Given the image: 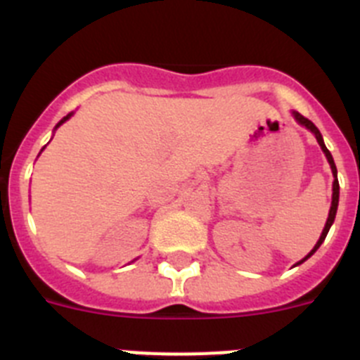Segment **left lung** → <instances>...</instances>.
Returning <instances> with one entry per match:
<instances>
[{
    "instance_id": "obj_1",
    "label": "left lung",
    "mask_w": 360,
    "mask_h": 360,
    "mask_svg": "<svg viewBox=\"0 0 360 360\" xmlns=\"http://www.w3.org/2000/svg\"><path fill=\"white\" fill-rule=\"evenodd\" d=\"M294 117H295V120H297L299 124H303V126H307V128L310 129V131L314 133V135H316V139H317V142H319L321 149H323V151H324V155H326V158H328L330 165H332V173H333V176H335V180H333L332 207H330V214H328V219H326V225H324V229H323V234H321L319 241H317V243H316V247H314V250H311V252L308 254L307 257H304V259H308V257H310L311 254H314V252H316L317 249H319V247H321V243H323V241H324V238H326V234H328L330 227H332L333 219H335L337 205H339V180H337V167H335V162H333V158H332V153H330L328 149H326V146H324V142H323V136H321L319 129H317L316 126H314V122H311V120H308L307 117H303V115H301V113H294ZM304 259H303V262H304ZM303 262H299V263H303Z\"/></svg>"
}]
</instances>
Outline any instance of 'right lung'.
Here are the masks:
<instances>
[{"mask_svg": "<svg viewBox=\"0 0 360 360\" xmlns=\"http://www.w3.org/2000/svg\"><path fill=\"white\" fill-rule=\"evenodd\" d=\"M68 117H70V115H66V117H65V119H63V120H61V122L57 124V126H61V124H63V122H65V120H68Z\"/></svg>", "mask_w": 360, "mask_h": 360, "instance_id": "obj_1", "label": "right lung"}]
</instances>
